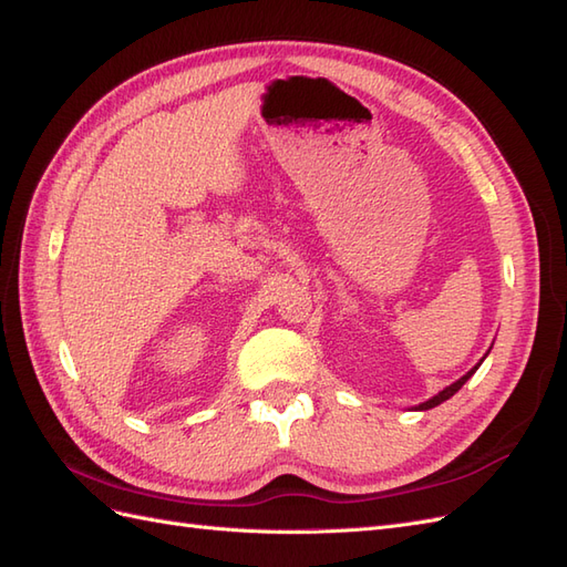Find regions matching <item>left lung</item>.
I'll list each match as a JSON object with an SVG mask.
<instances>
[{"label": "left lung", "instance_id": "left-lung-1", "mask_svg": "<svg viewBox=\"0 0 567 567\" xmlns=\"http://www.w3.org/2000/svg\"><path fill=\"white\" fill-rule=\"evenodd\" d=\"M481 363H483V358H481ZM481 363H476V365H474L472 370H468V372H466V375H464V378H460L457 382H452V384H450V388H445L443 392H437V394H435L433 399H427V402L419 404L416 409H419V411H425V409H433V406H437V404H443V402H447V399H450L452 394H457V392L462 390V384H464V382H466L468 378H472V375H474V372L478 370V365H481Z\"/></svg>", "mask_w": 567, "mask_h": 567}]
</instances>
